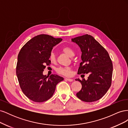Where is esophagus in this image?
I'll return each instance as SVG.
<instances>
[{
    "mask_svg": "<svg viewBox=\"0 0 128 128\" xmlns=\"http://www.w3.org/2000/svg\"><path fill=\"white\" fill-rule=\"evenodd\" d=\"M66 80H67V81H69V82H72V81L73 80L72 79V78H66Z\"/></svg>",
    "mask_w": 128,
    "mask_h": 128,
    "instance_id": "1",
    "label": "esophagus"
}]
</instances>
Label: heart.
<instances>
[{"instance_id":"b5f03b06","label":"heart","mask_w":128,"mask_h":128,"mask_svg":"<svg viewBox=\"0 0 128 128\" xmlns=\"http://www.w3.org/2000/svg\"><path fill=\"white\" fill-rule=\"evenodd\" d=\"M62 51L69 57H72L75 55V52L73 51V50L70 47H68V46L63 48L62 49ZM50 60H51V62H54L56 61V59L54 53L52 52L50 54ZM56 71L58 73L60 74L61 75L69 76L72 74V68L69 67H59L56 69Z\"/></svg>"}]
</instances>
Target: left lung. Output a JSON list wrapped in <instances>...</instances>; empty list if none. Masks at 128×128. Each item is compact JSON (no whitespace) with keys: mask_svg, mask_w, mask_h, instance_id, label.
<instances>
[{"mask_svg":"<svg viewBox=\"0 0 128 128\" xmlns=\"http://www.w3.org/2000/svg\"><path fill=\"white\" fill-rule=\"evenodd\" d=\"M72 41L78 45L82 52V62L77 74H88L87 80H78L82 88L76 94L85 102L97 101L106 94L112 83L113 64L106 50L91 35L72 38Z\"/></svg>","mask_w":128,"mask_h":128,"instance_id":"left-lung-1","label":"left lung"}]
</instances>
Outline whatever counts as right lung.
<instances>
[{
  "mask_svg": "<svg viewBox=\"0 0 128 128\" xmlns=\"http://www.w3.org/2000/svg\"><path fill=\"white\" fill-rule=\"evenodd\" d=\"M48 34L33 37L23 46L19 52L16 72L20 88L30 100L42 102L51 98L56 84L64 80L57 75H44L42 72L49 60L53 46L62 41Z\"/></svg>",
  "mask_w": 128,
  "mask_h": 128,
  "instance_id": "obj_1",
  "label": "right lung"
}]
</instances>
